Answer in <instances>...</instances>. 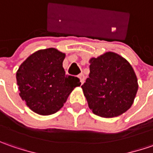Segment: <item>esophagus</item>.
I'll list each match as a JSON object with an SVG mask.
<instances>
[{
    "mask_svg": "<svg viewBox=\"0 0 153 153\" xmlns=\"http://www.w3.org/2000/svg\"><path fill=\"white\" fill-rule=\"evenodd\" d=\"M78 77H79L81 83L82 84V83L84 82V75H83V74H80L79 76H78Z\"/></svg>",
    "mask_w": 153,
    "mask_h": 153,
    "instance_id": "1",
    "label": "esophagus"
}]
</instances>
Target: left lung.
Here are the masks:
<instances>
[{
    "label": "left lung",
    "mask_w": 153,
    "mask_h": 153,
    "mask_svg": "<svg viewBox=\"0 0 153 153\" xmlns=\"http://www.w3.org/2000/svg\"><path fill=\"white\" fill-rule=\"evenodd\" d=\"M89 63V76L82 86L88 107L106 118L124 113L131 107L138 90L131 65L113 52L92 58Z\"/></svg>",
    "instance_id": "left-lung-1"
}]
</instances>
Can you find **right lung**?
Instances as JSON below:
<instances>
[{"label": "right lung", "mask_w": 153, "mask_h": 153, "mask_svg": "<svg viewBox=\"0 0 153 153\" xmlns=\"http://www.w3.org/2000/svg\"><path fill=\"white\" fill-rule=\"evenodd\" d=\"M65 54L56 48L36 51L21 64L16 78L21 99L34 112L53 114L63 107L68 96L81 85L79 78L65 74Z\"/></svg>", "instance_id": "right-lung-1"}]
</instances>
